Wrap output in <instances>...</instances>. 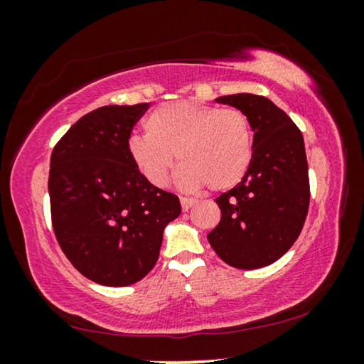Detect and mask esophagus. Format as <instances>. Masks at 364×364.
I'll use <instances>...</instances> for the list:
<instances>
[{
    "label": "esophagus",
    "mask_w": 364,
    "mask_h": 364,
    "mask_svg": "<svg viewBox=\"0 0 364 364\" xmlns=\"http://www.w3.org/2000/svg\"><path fill=\"white\" fill-rule=\"evenodd\" d=\"M180 200H181V208H183V212H188L189 208L196 204V200H194V199H191V197H181Z\"/></svg>",
    "instance_id": "obj_1"
}]
</instances>
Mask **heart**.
<instances>
[{
	"mask_svg": "<svg viewBox=\"0 0 364 364\" xmlns=\"http://www.w3.org/2000/svg\"><path fill=\"white\" fill-rule=\"evenodd\" d=\"M146 134L128 141V152L147 181L164 186L175 162L183 189L236 186L254 159V130L239 109H221L191 101L164 104L144 120Z\"/></svg>",
	"mask_w": 364,
	"mask_h": 364,
	"instance_id": "b5f03b06",
	"label": "heart"
}]
</instances>
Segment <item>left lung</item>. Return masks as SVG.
Listing matches in <instances>:
<instances>
[{
	"label": "left lung",
	"instance_id": "left-lung-1",
	"mask_svg": "<svg viewBox=\"0 0 364 364\" xmlns=\"http://www.w3.org/2000/svg\"><path fill=\"white\" fill-rule=\"evenodd\" d=\"M215 101L249 117L254 159L241 183L215 199L221 220L207 239L230 267L263 268L292 247L305 223L310 180L304 136L268 97L241 93Z\"/></svg>",
	"mask_w": 364,
	"mask_h": 364
}]
</instances>
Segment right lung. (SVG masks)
Returning a JSON list of instances; mask_svg holds the SVG:
<instances>
[{"mask_svg": "<svg viewBox=\"0 0 364 364\" xmlns=\"http://www.w3.org/2000/svg\"><path fill=\"white\" fill-rule=\"evenodd\" d=\"M149 104L104 106L58 141L49 164L53 230L85 278L122 287L157 263L164 230L181 213L178 196L151 184L128 152Z\"/></svg>", "mask_w": 364, "mask_h": 364, "instance_id": "right-lung-1", "label": "right lung"}]
</instances>
